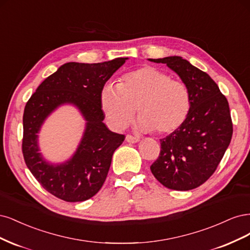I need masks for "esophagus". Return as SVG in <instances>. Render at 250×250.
<instances>
[{"mask_svg": "<svg viewBox=\"0 0 250 250\" xmlns=\"http://www.w3.org/2000/svg\"><path fill=\"white\" fill-rule=\"evenodd\" d=\"M125 140H126L127 142H130V143H136V142H138L140 139H139V137H137V136L126 135V136H125Z\"/></svg>", "mask_w": 250, "mask_h": 250, "instance_id": "34e87169", "label": "esophagus"}]
</instances>
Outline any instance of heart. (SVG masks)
Segmentation results:
<instances>
[{
  "instance_id": "obj_1",
  "label": "heart",
  "mask_w": 250,
  "mask_h": 250,
  "mask_svg": "<svg viewBox=\"0 0 250 250\" xmlns=\"http://www.w3.org/2000/svg\"><path fill=\"white\" fill-rule=\"evenodd\" d=\"M101 106L110 125L117 130L130 124L136 109L141 130L166 135L186 122L191 98L184 82L156 67L142 66L125 74L117 86H104Z\"/></svg>"
}]
</instances>
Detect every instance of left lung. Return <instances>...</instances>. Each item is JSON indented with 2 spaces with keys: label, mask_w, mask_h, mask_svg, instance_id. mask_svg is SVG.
<instances>
[{
  "label": "left lung",
  "mask_w": 250,
  "mask_h": 250,
  "mask_svg": "<svg viewBox=\"0 0 250 250\" xmlns=\"http://www.w3.org/2000/svg\"><path fill=\"white\" fill-rule=\"evenodd\" d=\"M164 63L180 76L190 91L191 109L184 125L160 140L151 173L168 189L199 187L218 167L232 136L229 102L207 72L179 56L149 59Z\"/></svg>",
  "instance_id": "left-lung-1"
}]
</instances>
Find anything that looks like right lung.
<instances>
[{"instance_id": "right-lung-1", "label": "right lung", "mask_w": 250, "mask_h": 250, "mask_svg": "<svg viewBox=\"0 0 250 250\" xmlns=\"http://www.w3.org/2000/svg\"><path fill=\"white\" fill-rule=\"evenodd\" d=\"M126 59L63 64L27 102L22 116V156L37 182L54 196L68 203L84 201L94 196L106 181L113 152L125 136L111 132L103 123L101 93ZM62 103L78 107L87 122L86 130L74 157L63 165L51 166L38 152L37 133L47 115Z\"/></svg>"}]
</instances>
